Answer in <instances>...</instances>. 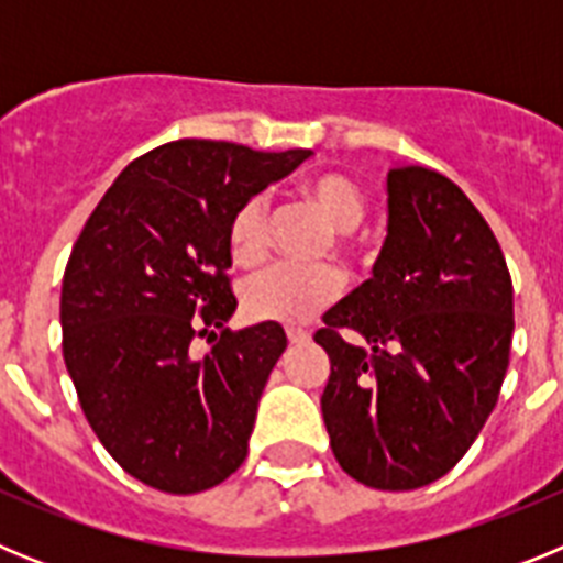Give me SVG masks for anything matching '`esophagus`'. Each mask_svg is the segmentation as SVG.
I'll use <instances>...</instances> for the list:
<instances>
[{
  "instance_id": "1",
  "label": "esophagus",
  "mask_w": 563,
  "mask_h": 563,
  "mask_svg": "<svg viewBox=\"0 0 563 563\" xmlns=\"http://www.w3.org/2000/svg\"><path fill=\"white\" fill-rule=\"evenodd\" d=\"M287 338H290V343H305L310 338V332L305 327H287Z\"/></svg>"
}]
</instances>
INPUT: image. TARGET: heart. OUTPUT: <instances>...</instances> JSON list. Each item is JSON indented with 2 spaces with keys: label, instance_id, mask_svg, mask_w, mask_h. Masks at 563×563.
<instances>
[{
  "label": "heart",
  "instance_id": "b5f03b06",
  "mask_svg": "<svg viewBox=\"0 0 563 563\" xmlns=\"http://www.w3.org/2000/svg\"><path fill=\"white\" fill-rule=\"evenodd\" d=\"M301 200L327 220L341 247L366 213V194L343 172H321L298 186ZM228 251L236 265H256L267 251V202L247 197L228 220ZM343 278L335 267L273 265L253 273L242 285V310L253 321H305L341 292Z\"/></svg>",
  "mask_w": 563,
  "mask_h": 563
}]
</instances>
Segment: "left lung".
I'll return each instance as SVG.
<instances>
[{
	"label": "left lung",
	"mask_w": 563,
	"mask_h": 563,
	"mask_svg": "<svg viewBox=\"0 0 563 563\" xmlns=\"http://www.w3.org/2000/svg\"><path fill=\"white\" fill-rule=\"evenodd\" d=\"M389 233L357 290L316 332L330 355L321 395L338 465L377 490L440 479L499 400L514 282L494 231L445 174L389 168ZM361 331L366 347L343 342Z\"/></svg>",
	"instance_id": "left-lung-1"
}]
</instances>
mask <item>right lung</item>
I'll return each mask as SVG.
<instances>
[{"mask_svg": "<svg viewBox=\"0 0 563 563\" xmlns=\"http://www.w3.org/2000/svg\"><path fill=\"white\" fill-rule=\"evenodd\" d=\"M172 141L129 163L69 253L62 350L84 417L129 476L166 494L220 485L247 456L285 352L276 321L228 330V220L310 157ZM208 336L202 358L190 343Z\"/></svg>", "mask_w": 563, "mask_h": 563, "instance_id": "obj_1", "label": "right lung"}]
</instances>
